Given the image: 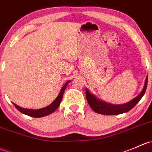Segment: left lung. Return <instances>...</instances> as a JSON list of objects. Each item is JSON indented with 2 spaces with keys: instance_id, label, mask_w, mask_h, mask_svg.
Returning a JSON list of instances; mask_svg holds the SVG:
<instances>
[{
  "instance_id": "obj_1",
  "label": "left lung",
  "mask_w": 152,
  "mask_h": 152,
  "mask_svg": "<svg viewBox=\"0 0 152 152\" xmlns=\"http://www.w3.org/2000/svg\"><path fill=\"white\" fill-rule=\"evenodd\" d=\"M147 82L148 76H146L143 88L139 95L131 100L130 101H129L128 103H124V104L114 105L101 100L100 99L97 98L95 95L91 93L87 88H86V97H87L89 106L97 114L105 115H117L123 114V113H126L132 109L140 101V100L146 92Z\"/></svg>"
}]
</instances>
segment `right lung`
Wrapping results in <instances>:
<instances>
[{
    "instance_id": "add662e5",
    "label": "right lung",
    "mask_w": 152,
    "mask_h": 152,
    "mask_svg": "<svg viewBox=\"0 0 152 152\" xmlns=\"http://www.w3.org/2000/svg\"><path fill=\"white\" fill-rule=\"evenodd\" d=\"M71 82V80H68L64 84V86L62 87V89H60V92L59 93L58 96L56 97V99L51 103L50 105H49L48 106L44 107V108H39V109H29V108H22V107L19 106L15 103H13L14 106L17 108V110L20 111V112L22 113V114L28 115V116H33V117H36V118H40V117H43V116H47V115L51 114L52 113H53L54 111L57 109V108L60 105V103L62 101V99H63V96L64 92H65V89H66L67 85L68 84Z\"/></svg>"
}]
</instances>
